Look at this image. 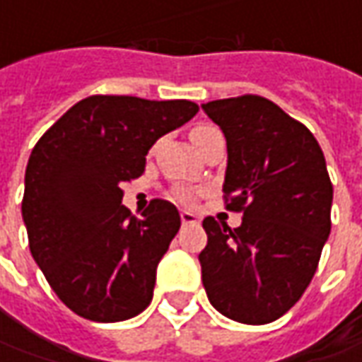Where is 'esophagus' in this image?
<instances>
[{
  "mask_svg": "<svg viewBox=\"0 0 362 362\" xmlns=\"http://www.w3.org/2000/svg\"><path fill=\"white\" fill-rule=\"evenodd\" d=\"M181 223L183 226H195V223H199V219L191 211H181Z\"/></svg>",
  "mask_w": 362,
  "mask_h": 362,
  "instance_id": "obj_1",
  "label": "esophagus"
}]
</instances>
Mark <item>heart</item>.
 <instances>
[{
    "instance_id": "heart-1",
    "label": "heart",
    "mask_w": 362,
    "mask_h": 362,
    "mask_svg": "<svg viewBox=\"0 0 362 362\" xmlns=\"http://www.w3.org/2000/svg\"><path fill=\"white\" fill-rule=\"evenodd\" d=\"M214 131H217L214 124H197V127H193V131H191V141H193V145H197L202 139H205L207 134H211ZM171 197H173L177 203H181V205H193L195 199H197V191L189 187H179L171 193Z\"/></svg>"
}]
</instances>
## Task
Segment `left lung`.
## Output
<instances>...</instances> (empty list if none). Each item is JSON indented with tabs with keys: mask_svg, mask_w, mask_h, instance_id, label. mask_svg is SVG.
<instances>
[{
	"mask_svg": "<svg viewBox=\"0 0 362 362\" xmlns=\"http://www.w3.org/2000/svg\"><path fill=\"white\" fill-rule=\"evenodd\" d=\"M226 134V209L240 228L203 219L202 280L214 308L268 325L304 294L330 233L332 183L314 134L257 94L203 105Z\"/></svg>",
	"mask_w": 362,
	"mask_h": 362,
	"instance_id": "left-lung-1",
	"label": "left lung"
}]
</instances>
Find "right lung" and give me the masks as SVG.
<instances>
[{"instance_id": "add662e5", "label": "right lung", "mask_w": 362, "mask_h": 362, "mask_svg": "<svg viewBox=\"0 0 362 362\" xmlns=\"http://www.w3.org/2000/svg\"><path fill=\"white\" fill-rule=\"evenodd\" d=\"M197 110L191 100L94 94L35 143L21 199L30 252L78 316L119 322L151 304L157 266L181 217L165 199L134 217L120 187L143 175L155 141Z\"/></svg>"}]
</instances>
